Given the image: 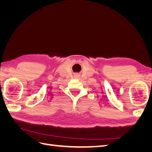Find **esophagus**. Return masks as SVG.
Here are the masks:
<instances>
[{
  "label": "esophagus",
  "mask_w": 152,
  "mask_h": 152,
  "mask_svg": "<svg viewBox=\"0 0 152 152\" xmlns=\"http://www.w3.org/2000/svg\"><path fill=\"white\" fill-rule=\"evenodd\" d=\"M74 77H75V79H79L80 75H78V74H76V75H74Z\"/></svg>",
  "instance_id": "obj_1"
}]
</instances>
